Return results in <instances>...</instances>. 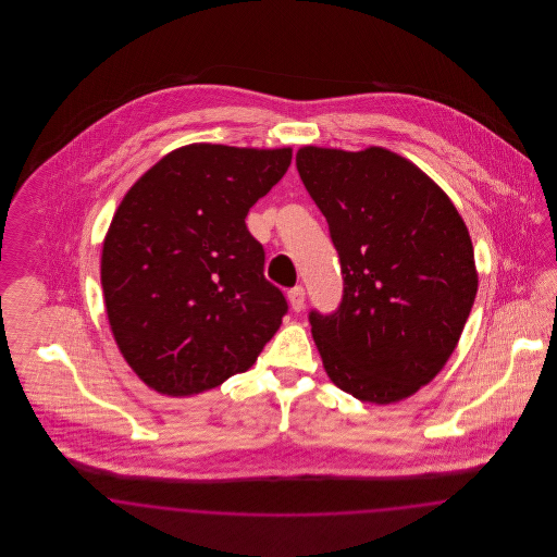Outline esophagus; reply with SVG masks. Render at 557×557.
Listing matches in <instances>:
<instances>
[{
    "label": "esophagus",
    "instance_id": "34e87169",
    "mask_svg": "<svg viewBox=\"0 0 557 557\" xmlns=\"http://www.w3.org/2000/svg\"><path fill=\"white\" fill-rule=\"evenodd\" d=\"M288 300H290L292 311L300 313L305 309V288L302 286H294L288 292Z\"/></svg>",
    "mask_w": 557,
    "mask_h": 557
}]
</instances>
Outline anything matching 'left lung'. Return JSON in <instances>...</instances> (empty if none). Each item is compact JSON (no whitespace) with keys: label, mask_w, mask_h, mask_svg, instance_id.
Here are the masks:
<instances>
[{"label":"left lung","mask_w":557,"mask_h":557,"mask_svg":"<svg viewBox=\"0 0 557 557\" xmlns=\"http://www.w3.org/2000/svg\"><path fill=\"white\" fill-rule=\"evenodd\" d=\"M296 169L343 273L341 305L309 311L323 368L359 400L411 397L445 368L476 298L466 223L418 166L382 148L307 146Z\"/></svg>","instance_id":"1"}]
</instances>
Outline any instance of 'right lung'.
<instances>
[{"label": "right lung", "instance_id": "1", "mask_svg": "<svg viewBox=\"0 0 557 557\" xmlns=\"http://www.w3.org/2000/svg\"><path fill=\"white\" fill-rule=\"evenodd\" d=\"M290 148L194 144L157 162L114 212L102 290L114 341L154 391L187 397L244 373L288 313L246 214Z\"/></svg>", "mask_w": 557, "mask_h": 557}]
</instances>
